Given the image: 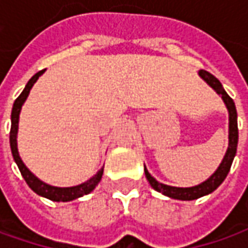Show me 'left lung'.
Listing matches in <instances>:
<instances>
[{
	"mask_svg": "<svg viewBox=\"0 0 248 248\" xmlns=\"http://www.w3.org/2000/svg\"><path fill=\"white\" fill-rule=\"evenodd\" d=\"M199 76L218 95H221V98H222L225 105H226V109L229 111V146H228V150L225 153L222 163L217 168V171H215L214 174L210 176L207 181H204L203 184L192 186V187H176V186H168L164 185V184H160L156 178H153L149 174V171L145 167V175H146V179L149 181L150 186L155 190L163 193L164 196H168L171 199H176V200H196L199 197H203V196L213 193L215 189L224 182V179L228 175V172L231 170V166H232V161H233L234 156H236V149H237L239 129H237V111H236L233 99L226 93L222 84L211 73L205 72V70H200Z\"/></svg>",
	"mask_w": 248,
	"mask_h": 248,
	"instance_id": "left-lung-1",
	"label": "left lung"
}]
</instances>
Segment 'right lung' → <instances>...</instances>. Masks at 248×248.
<instances>
[{"mask_svg":"<svg viewBox=\"0 0 248 248\" xmlns=\"http://www.w3.org/2000/svg\"><path fill=\"white\" fill-rule=\"evenodd\" d=\"M45 70L35 73L33 77L29 80V82L26 84L23 92L17 96V99L15 100L14 108H12V114H11V134H9V142H11V150H12V156H14L15 163L17 164L19 170H20V174L24 178L26 184L31 187V190L35 192L37 195L46 197L52 202H72L74 199H78L84 195H88L91 193L95 186L98 185L102 179L103 175V168H100L99 171L92 176L91 179H88L87 182H84L81 185L72 186V187H58V186H51L48 184H45L43 181H40L37 176L34 175L33 172L24 166V163L22 161V158L19 156V152H17V128H19V114H20V110L23 106L24 100L27 99L30 90L34 85V82L38 80V77L43 74Z\"/></svg>","mask_w":248,"mask_h":248,"instance_id":"right-lung-1","label":"right lung"}]
</instances>
